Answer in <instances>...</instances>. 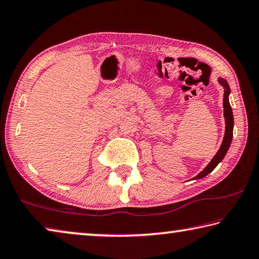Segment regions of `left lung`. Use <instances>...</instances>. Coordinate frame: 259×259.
I'll return each mask as SVG.
<instances>
[{"instance_id": "obj_1", "label": "left lung", "mask_w": 259, "mask_h": 259, "mask_svg": "<svg viewBox=\"0 0 259 259\" xmlns=\"http://www.w3.org/2000/svg\"><path fill=\"white\" fill-rule=\"evenodd\" d=\"M218 82L221 83V85L224 87V99H223V107H224V117H225V135L224 138H223L222 145L219 147L218 152L216 153L211 161L209 162L208 165L201 171L198 176H195L194 179H201L207 176L208 174H210L212 170L216 168L217 164L219 162H222V160L224 159L227 151L231 146L232 143V138H233V126H234V120H233V112H232V107L230 105V100H229V96L231 94V89L230 85L225 78L223 77H218Z\"/></svg>"}]
</instances>
